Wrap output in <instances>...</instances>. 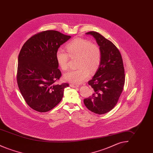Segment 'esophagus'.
Masks as SVG:
<instances>
[{
	"mask_svg": "<svg viewBox=\"0 0 153 153\" xmlns=\"http://www.w3.org/2000/svg\"><path fill=\"white\" fill-rule=\"evenodd\" d=\"M70 87L72 88H78L79 86L78 85H76V84H71Z\"/></svg>",
	"mask_w": 153,
	"mask_h": 153,
	"instance_id": "34e87169",
	"label": "esophagus"
}]
</instances>
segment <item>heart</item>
Returning <instances> with one entry per match:
<instances>
[{
    "mask_svg": "<svg viewBox=\"0 0 153 153\" xmlns=\"http://www.w3.org/2000/svg\"><path fill=\"white\" fill-rule=\"evenodd\" d=\"M68 53L59 49L56 52L58 65L63 71L68 68L69 56L77 57L76 67L78 69L65 73L64 79L70 82L78 84L88 78L89 72L93 73L100 64L102 53L100 48L89 41L77 38L66 46Z\"/></svg>",
    "mask_w": 153,
    "mask_h": 153,
    "instance_id": "heart-1",
    "label": "heart"
}]
</instances>
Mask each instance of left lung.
I'll use <instances>...</instances> for the list:
<instances>
[{"label":"left lung","mask_w":153,"mask_h":153,"mask_svg":"<svg viewBox=\"0 0 153 153\" xmlns=\"http://www.w3.org/2000/svg\"><path fill=\"white\" fill-rule=\"evenodd\" d=\"M95 38L102 53L100 64L88 84L94 90L84 99L88 109L97 114H104L113 109L123 89L125 74L120 51L115 45L99 33H85Z\"/></svg>","instance_id":"left-lung-1"}]
</instances>
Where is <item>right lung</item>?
I'll return each instance as SVG.
<instances>
[{
	"instance_id": "right-lung-1",
	"label": "right lung",
	"mask_w": 153,
	"mask_h": 153,
	"mask_svg": "<svg viewBox=\"0 0 153 153\" xmlns=\"http://www.w3.org/2000/svg\"><path fill=\"white\" fill-rule=\"evenodd\" d=\"M71 38L57 31L47 30L31 36L23 45L18 56L17 83L32 109L48 112L62 100L69 84H56L61 76L56 52Z\"/></svg>"
}]
</instances>
